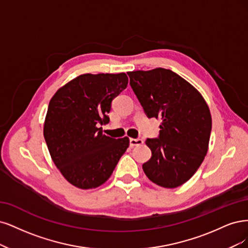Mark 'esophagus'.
Listing matches in <instances>:
<instances>
[{
  "label": "esophagus",
  "instance_id": "34e87169",
  "mask_svg": "<svg viewBox=\"0 0 248 248\" xmlns=\"http://www.w3.org/2000/svg\"><path fill=\"white\" fill-rule=\"evenodd\" d=\"M142 144H143V140L142 139H134V138L130 139V145L132 147L139 146V145H142Z\"/></svg>",
  "mask_w": 248,
  "mask_h": 248
}]
</instances>
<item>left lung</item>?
<instances>
[{"mask_svg":"<svg viewBox=\"0 0 248 248\" xmlns=\"http://www.w3.org/2000/svg\"><path fill=\"white\" fill-rule=\"evenodd\" d=\"M148 118H162L157 138L147 139L151 157L142 166L155 185L174 188L197 172L208 150L210 110L195 87L173 71L157 68L127 73Z\"/></svg>","mask_w":248,"mask_h":248,"instance_id":"8db88e82","label":"left lung"}]
</instances>
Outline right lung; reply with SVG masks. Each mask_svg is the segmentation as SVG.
Instances as JSON below:
<instances>
[{"instance_id": "add662e5", "label": "right lung", "mask_w": 248, "mask_h": 248, "mask_svg": "<svg viewBox=\"0 0 248 248\" xmlns=\"http://www.w3.org/2000/svg\"><path fill=\"white\" fill-rule=\"evenodd\" d=\"M124 73L83 74L63 85L51 98L44 138L53 163L71 185L90 189L111 176L129 147V138L104 135L111 103L127 86Z\"/></svg>"}]
</instances>
